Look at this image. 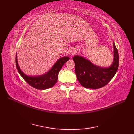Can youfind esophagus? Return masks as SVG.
I'll use <instances>...</instances> for the list:
<instances>
[{"mask_svg": "<svg viewBox=\"0 0 134 134\" xmlns=\"http://www.w3.org/2000/svg\"><path fill=\"white\" fill-rule=\"evenodd\" d=\"M70 53H71V55H73V54H74V52H71Z\"/></svg>", "mask_w": 134, "mask_h": 134, "instance_id": "1", "label": "esophagus"}]
</instances>
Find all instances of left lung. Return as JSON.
I'll list each match as a JSON object with an SVG mask.
<instances>
[{"label":"left lung","instance_id":"1","mask_svg":"<svg viewBox=\"0 0 134 134\" xmlns=\"http://www.w3.org/2000/svg\"><path fill=\"white\" fill-rule=\"evenodd\" d=\"M114 59L109 67L101 68L94 65L82 56H75V74L79 83L85 88L97 89L107 85L117 72L119 67V54L113 42Z\"/></svg>","mask_w":134,"mask_h":134}]
</instances>
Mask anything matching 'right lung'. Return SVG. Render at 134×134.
<instances>
[{
  "instance_id": "right-lung-1",
  "label": "right lung",
  "mask_w": 134,
  "mask_h": 134,
  "mask_svg": "<svg viewBox=\"0 0 134 134\" xmlns=\"http://www.w3.org/2000/svg\"><path fill=\"white\" fill-rule=\"evenodd\" d=\"M69 59L70 58L68 56L61 58L56 62V63L53 65L49 72L44 75L38 76H29L25 75L24 73L22 72L17 62L16 54L15 62L16 69L18 70V72L28 84L35 89L44 90L52 87L56 84L58 81L59 71H60L63 64Z\"/></svg>"
}]
</instances>
